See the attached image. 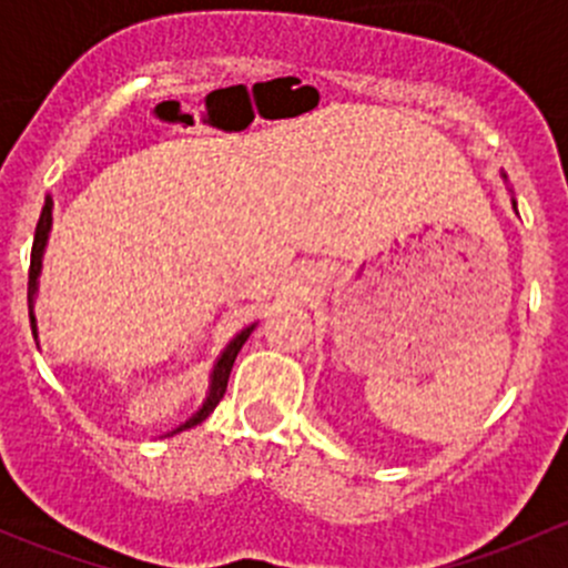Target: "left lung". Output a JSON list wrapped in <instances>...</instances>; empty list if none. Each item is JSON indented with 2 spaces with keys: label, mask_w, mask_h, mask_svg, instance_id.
Returning <instances> with one entry per match:
<instances>
[{
  "label": "left lung",
  "mask_w": 568,
  "mask_h": 568,
  "mask_svg": "<svg viewBox=\"0 0 568 568\" xmlns=\"http://www.w3.org/2000/svg\"><path fill=\"white\" fill-rule=\"evenodd\" d=\"M500 178H503V181H508L506 173H500ZM511 205H514V211H517V200H514V197H511Z\"/></svg>",
  "instance_id": "1"
}]
</instances>
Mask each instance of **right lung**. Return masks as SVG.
I'll use <instances>...</instances> for the list:
<instances>
[{"instance_id": "obj_1", "label": "right lung", "mask_w": 568, "mask_h": 568, "mask_svg": "<svg viewBox=\"0 0 568 568\" xmlns=\"http://www.w3.org/2000/svg\"><path fill=\"white\" fill-rule=\"evenodd\" d=\"M51 209H54V200L45 197L43 203V211H40V220H38V227H36V242H32V261H30V288H27V300H30V324H32V332L38 329V321H36V296H38V280H40V268H43V252H45V244H49V231H51ZM255 329V324L244 326L242 332H239L236 337H233L231 343H227L225 348H222V354L216 357L214 363V371H211V382H209V395H205L203 406H200L197 412H194L192 417H189L186 423H181V426L175 428V432L170 434H178V432H186V428L197 426V423H203L205 417L211 415V412L216 409V404L222 400V395L227 390V379H231V368L233 363H236V354L242 352V346L247 343L250 332Z\"/></svg>"}]
</instances>
